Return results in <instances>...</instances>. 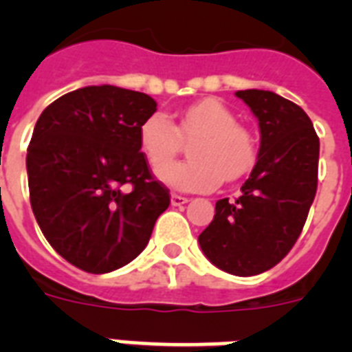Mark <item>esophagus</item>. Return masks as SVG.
I'll list each match as a JSON object with an SVG mask.
<instances>
[{
  "instance_id": "1",
  "label": "esophagus",
  "mask_w": 352,
  "mask_h": 352,
  "mask_svg": "<svg viewBox=\"0 0 352 352\" xmlns=\"http://www.w3.org/2000/svg\"><path fill=\"white\" fill-rule=\"evenodd\" d=\"M188 203V197H182V195H177V193H171V204L173 206H182V204Z\"/></svg>"
}]
</instances>
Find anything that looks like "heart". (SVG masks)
Wrapping results in <instances>:
<instances>
[{"label": "heart", "mask_w": 352, "mask_h": 352, "mask_svg": "<svg viewBox=\"0 0 352 352\" xmlns=\"http://www.w3.org/2000/svg\"><path fill=\"white\" fill-rule=\"evenodd\" d=\"M192 142L190 160L168 166L180 153L182 140ZM138 146L159 179L182 192H212L226 181H235L256 162V138L221 100L206 98L186 107L173 126L162 113H155L138 129Z\"/></svg>", "instance_id": "heart-1"}]
</instances>
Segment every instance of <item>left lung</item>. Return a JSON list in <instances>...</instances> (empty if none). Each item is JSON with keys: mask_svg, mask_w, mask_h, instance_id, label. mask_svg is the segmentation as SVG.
<instances>
[{"mask_svg": "<svg viewBox=\"0 0 352 352\" xmlns=\"http://www.w3.org/2000/svg\"><path fill=\"white\" fill-rule=\"evenodd\" d=\"M235 96L259 120L261 146L241 195L215 203L199 245L215 267L246 278L276 267L300 237L316 195L320 138L307 113L272 91Z\"/></svg>", "mask_w": 352, "mask_h": 352, "instance_id": "1", "label": "left lung"}]
</instances>
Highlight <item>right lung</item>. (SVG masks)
I'll use <instances>...</instances> for the list:
<instances>
[{
    "mask_svg": "<svg viewBox=\"0 0 352 352\" xmlns=\"http://www.w3.org/2000/svg\"><path fill=\"white\" fill-rule=\"evenodd\" d=\"M157 102L138 91L89 85L47 106L29 149L30 206L45 239L71 265L113 272L146 248L170 206L138 146Z\"/></svg>",
    "mask_w": 352,
    "mask_h": 352,
    "instance_id": "obj_1",
    "label": "right lung"
}]
</instances>
